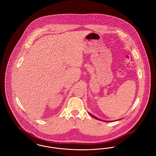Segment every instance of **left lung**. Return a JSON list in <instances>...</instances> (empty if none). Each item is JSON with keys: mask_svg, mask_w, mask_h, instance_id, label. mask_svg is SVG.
Returning a JSON list of instances; mask_svg holds the SVG:
<instances>
[{"mask_svg": "<svg viewBox=\"0 0 156 156\" xmlns=\"http://www.w3.org/2000/svg\"><path fill=\"white\" fill-rule=\"evenodd\" d=\"M90 115H91V116H92V117H93V118H95V119H98V120H101V119H98V118H96V117H95V116H93V115H91V114H90ZM106 122H109V121H106Z\"/></svg>", "mask_w": 156, "mask_h": 156, "instance_id": "left-lung-1", "label": "left lung"}]
</instances>
